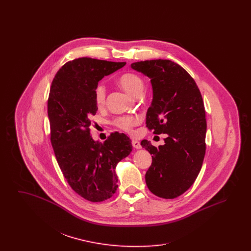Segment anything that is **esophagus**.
<instances>
[{"instance_id": "1", "label": "esophagus", "mask_w": 251, "mask_h": 251, "mask_svg": "<svg viewBox=\"0 0 251 251\" xmlns=\"http://www.w3.org/2000/svg\"><path fill=\"white\" fill-rule=\"evenodd\" d=\"M131 145H132V147H133L134 149H136V150L141 149L140 142H139V141H137V140H131Z\"/></svg>"}]
</instances>
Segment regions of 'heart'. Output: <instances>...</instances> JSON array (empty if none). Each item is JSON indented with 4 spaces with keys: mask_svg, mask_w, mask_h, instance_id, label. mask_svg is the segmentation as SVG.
<instances>
[{
    "mask_svg": "<svg viewBox=\"0 0 251 251\" xmlns=\"http://www.w3.org/2000/svg\"><path fill=\"white\" fill-rule=\"evenodd\" d=\"M120 86L133 97L141 95L144 88L143 79L132 72H127L122 74L119 79ZM106 87L101 83L97 84L94 90L95 101L99 107H102L106 102ZM140 118L138 116H122L113 120V124L120 130L131 133L133 128L140 123Z\"/></svg>",
    "mask_w": 251,
    "mask_h": 251,
    "instance_id": "heart-1",
    "label": "heart"
}]
</instances>
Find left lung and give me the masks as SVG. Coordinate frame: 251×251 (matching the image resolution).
I'll list each match as a JSON object with an SVG mask.
<instances>
[{
	"label": "left lung",
	"instance_id": "1",
	"mask_svg": "<svg viewBox=\"0 0 251 251\" xmlns=\"http://www.w3.org/2000/svg\"><path fill=\"white\" fill-rule=\"evenodd\" d=\"M131 67L152 85L146 126L155 134L167 133L165 145L158 148L141 141L152 155L147 186L159 198L175 199L191 187L202 167L207 128L202 97L191 75L175 62L146 60Z\"/></svg>",
	"mask_w": 251,
	"mask_h": 251
}]
</instances>
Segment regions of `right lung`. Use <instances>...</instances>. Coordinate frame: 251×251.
<instances>
[{
	"label": "right lung",
	"mask_w": 251,
	"mask_h": 251,
	"mask_svg": "<svg viewBox=\"0 0 251 251\" xmlns=\"http://www.w3.org/2000/svg\"><path fill=\"white\" fill-rule=\"evenodd\" d=\"M125 62L82 57L67 62L55 74L48 99L50 143L60 169L72 189L84 200L100 202L118 188V163L131 151V139L112 132L103 143L90 135L98 110L94 90L106 75Z\"/></svg>",
	"instance_id": "right-lung-1"
}]
</instances>
